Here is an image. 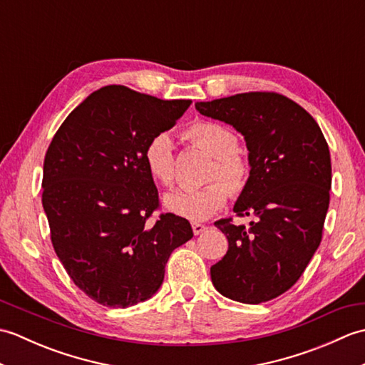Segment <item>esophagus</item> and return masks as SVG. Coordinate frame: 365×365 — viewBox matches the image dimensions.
I'll use <instances>...</instances> for the list:
<instances>
[{"mask_svg":"<svg viewBox=\"0 0 365 365\" xmlns=\"http://www.w3.org/2000/svg\"><path fill=\"white\" fill-rule=\"evenodd\" d=\"M205 230H207V226H204V224L192 222V232H195V235L202 234V232H205Z\"/></svg>","mask_w":365,"mask_h":365,"instance_id":"obj_1","label":"esophagus"}]
</instances>
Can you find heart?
<instances>
[{
  "mask_svg": "<svg viewBox=\"0 0 365 365\" xmlns=\"http://www.w3.org/2000/svg\"><path fill=\"white\" fill-rule=\"evenodd\" d=\"M185 136L212 155L213 165L208 178H221V180H213L196 190L169 192L163 202L170 213L191 221H205L226 205L230 192L240 195L243 191L247 166L242 155L237 152L238 139L235 133L221 123L210 120L196 122L187 128ZM144 165L155 182L163 187H173L175 180V161L174 145L169 135L158 133L147 143Z\"/></svg>",
  "mask_w": 365,
  "mask_h": 365,
  "instance_id": "1",
  "label": "heart"
}]
</instances>
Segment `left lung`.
I'll use <instances>...</instances> for the list:
<instances>
[{"label":"left lung","mask_w":365,"mask_h":365,"mask_svg":"<svg viewBox=\"0 0 365 365\" xmlns=\"http://www.w3.org/2000/svg\"><path fill=\"white\" fill-rule=\"evenodd\" d=\"M196 110L245 136L250 178L234 205L237 216L215 222L227 237L226 255L210 268L215 289L246 304L287 292L320 246L329 207L331 157L319 123L276 92H245Z\"/></svg>","instance_id":"obj_1"}]
</instances>
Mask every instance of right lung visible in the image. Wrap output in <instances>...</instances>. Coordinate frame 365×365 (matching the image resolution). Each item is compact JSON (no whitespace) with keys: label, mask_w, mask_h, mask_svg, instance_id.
<instances>
[{"label":"right lung","mask_w":365,"mask_h":365,"mask_svg":"<svg viewBox=\"0 0 365 365\" xmlns=\"http://www.w3.org/2000/svg\"><path fill=\"white\" fill-rule=\"evenodd\" d=\"M191 100H161L105 86L53 136L42 205L54 252L75 285L102 306L125 309L163 284L170 252L192 238L190 222L161 213L144 165L153 136L175 125Z\"/></svg>","instance_id":"obj_1"}]
</instances>
